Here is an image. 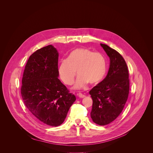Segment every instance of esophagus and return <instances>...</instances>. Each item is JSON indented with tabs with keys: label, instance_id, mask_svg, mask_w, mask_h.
Segmentation results:
<instances>
[{
	"label": "esophagus",
	"instance_id": "34e87169",
	"mask_svg": "<svg viewBox=\"0 0 153 153\" xmlns=\"http://www.w3.org/2000/svg\"><path fill=\"white\" fill-rule=\"evenodd\" d=\"M77 96H78L80 98H83V97H85V96L83 95V94H82L81 93H79L77 94Z\"/></svg>",
	"mask_w": 153,
	"mask_h": 153
}]
</instances>
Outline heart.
I'll return each mask as SVG.
<instances>
[{
    "instance_id": "heart-1",
    "label": "heart",
    "mask_w": 153,
    "mask_h": 153,
    "mask_svg": "<svg viewBox=\"0 0 153 153\" xmlns=\"http://www.w3.org/2000/svg\"><path fill=\"white\" fill-rule=\"evenodd\" d=\"M106 68L105 59L102 54L88 48H79L72 51L67 59L60 61L58 73L62 82L70 85L73 83L76 70L78 75L73 88L79 90L88 83L99 82L104 76Z\"/></svg>"
}]
</instances>
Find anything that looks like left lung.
<instances>
[{
    "instance_id": "left-lung-1",
    "label": "left lung",
    "mask_w": 153,
    "mask_h": 153,
    "mask_svg": "<svg viewBox=\"0 0 153 153\" xmlns=\"http://www.w3.org/2000/svg\"><path fill=\"white\" fill-rule=\"evenodd\" d=\"M100 46L110 57V68L106 77L90 91L93 99L90 114L94 123L106 125L122 113L128 97L129 79L123 57L107 45L100 43Z\"/></svg>"
}]
</instances>
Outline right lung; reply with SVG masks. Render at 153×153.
<instances>
[{
  "mask_svg": "<svg viewBox=\"0 0 153 153\" xmlns=\"http://www.w3.org/2000/svg\"><path fill=\"white\" fill-rule=\"evenodd\" d=\"M58 57L51 45L37 50L29 57L22 80L25 106L37 119L51 126L64 122L76 99L58 79Z\"/></svg>",
  "mask_w": 153,
  "mask_h": 153,
  "instance_id": "1",
  "label": "right lung"
}]
</instances>
